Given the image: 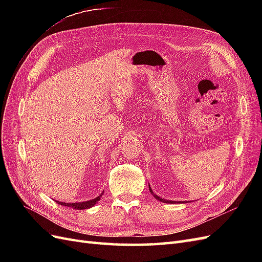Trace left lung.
<instances>
[{
	"instance_id": "8db88e82",
	"label": "left lung",
	"mask_w": 262,
	"mask_h": 262,
	"mask_svg": "<svg viewBox=\"0 0 262 262\" xmlns=\"http://www.w3.org/2000/svg\"><path fill=\"white\" fill-rule=\"evenodd\" d=\"M148 189H149V192L152 193V195L155 198L156 200H158V201H161V202H163V203H169V204H175V203H185L186 201H171V200H167V199H164V198H161V196H158L157 194H155L154 192H153V190H152V188H150V186L148 185Z\"/></svg>"
}]
</instances>
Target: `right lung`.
Here are the masks:
<instances>
[{"instance_id": "obj_1", "label": "right lung", "mask_w": 262, "mask_h": 262, "mask_svg": "<svg viewBox=\"0 0 262 262\" xmlns=\"http://www.w3.org/2000/svg\"><path fill=\"white\" fill-rule=\"evenodd\" d=\"M104 194V191H102L98 196L94 198V199L92 200H89V201H83V202H74V203H69V202H61V201H58V200H54L57 203L61 204V205H64V207H69V208H73L75 210H84V209H90L92 208L93 205L96 204L99 200L101 195Z\"/></svg>"}]
</instances>
